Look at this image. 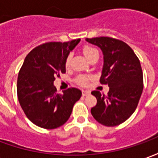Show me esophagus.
Segmentation results:
<instances>
[{
    "instance_id": "34e87169",
    "label": "esophagus",
    "mask_w": 158,
    "mask_h": 158,
    "mask_svg": "<svg viewBox=\"0 0 158 158\" xmlns=\"http://www.w3.org/2000/svg\"><path fill=\"white\" fill-rule=\"evenodd\" d=\"M89 94H90V92H89V91H88V90H82L83 96H88V95H89Z\"/></svg>"
}]
</instances>
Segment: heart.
<instances>
[{"mask_svg": "<svg viewBox=\"0 0 158 158\" xmlns=\"http://www.w3.org/2000/svg\"><path fill=\"white\" fill-rule=\"evenodd\" d=\"M83 52H84L85 56L86 57L89 59V60L93 56L96 55V54L98 53L97 50H96V48L92 47V46H90V45H85L84 48H83ZM70 63H71V56L69 55L67 56V58H66L65 60V66L67 68H69V66H70ZM89 79V76L85 75V74H80V75L77 76V78L75 79V81L78 85H79L85 86L88 84Z\"/></svg>", "mask_w": 158, "mask_h": 158, "instance_id": "heart-1", "label": "heart"}]
</instances>
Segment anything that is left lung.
Here are the masks:
<instances>
[{
  "label": "left lung",
  "mask_w": 158,
  "mask_h": 158,
  "mask_svg": "<svg viewBox=\"0 0 158 158\" xmlns=\"http://www.w3.org/2000/svg\"><path fill=\"white\" fill-rule=\"evenodd\" d=\"M99 46L104 55V65L100 79L108 85L107 95L98 90L91 92L97 103L90 112L102 125L113 127L125 122L138 106L143 91V73L138 56L125 42L111 37L87 38Z\"/></svg>",
  "instance_id": "8db88e82"
}]
</instances>
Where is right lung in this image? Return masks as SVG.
I'll return each instance as SVG.
<instances>
[{"label":"right lung","instance_id":"add662e5","mask_svg":"<svg viewBox=\"0 0 158 158\" xmlns=\"http://www.w3.org/2000/svg\"><path fill=\"white\" fill-rule=\"evenodd\" d=\"M79 40L38 45L27 55L19 70L17 93L20 106L27 118L40 128L52 129L63 125L82 96L73 87L58 94L53 85L56 76L66 73V58Z\"/></svg>","mask_w":158,"mask_h":158}]
</instances>
